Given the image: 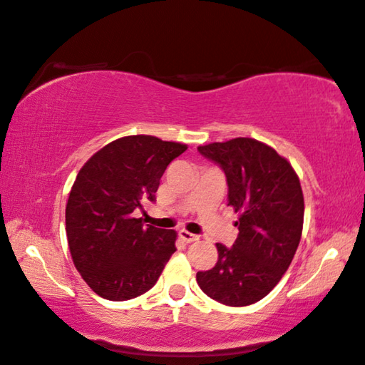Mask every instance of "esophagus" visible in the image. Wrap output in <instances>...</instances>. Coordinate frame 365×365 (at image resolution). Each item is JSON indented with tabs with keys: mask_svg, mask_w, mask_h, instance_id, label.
Listing matches in <instances>:
<instances>
[{
	"mask_svg": "<svg viewBox=\"0 0 365 365\" xmlns=\"http://www.w3.org/2000/svg\"><path fill=\"white\" fill-rule=\"evenodd\" d=\"M178 236H180L182 241H185V242H195V241H198V239H200V236L192 235V232H188L187 230L178 231Z\"/></svg>",
	"mask_w": 365,
	"mask_h": 365,
	"instance_id": "34e87169",
	"label": "esophagus"
}]
</instances>
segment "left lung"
I'll return each instance as SVG.
<instances>
[{
	"mask_svg": "<svg viewBox=\"0 0 365 365\" xmlns=\"http://www.w3.org/2000/svg\"><path fill=\"white\" fill-rule=\"evenodd\" d=\"M198 150L225 172L227 205L239 213V235L232 247L216 244V265L198 272L197 282L216 302L247 307L269 295L290 267L303 230L302 185L285 157L251 138Z\"/></svg>",
	"mask_w": 365,
	"mask_h": 365,
	"instance_id": "left-lung-1",
	"label": "left lung"
}]
</instances>
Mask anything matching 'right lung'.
Wrapping results in <instances>:
<instances>
[{
  "label": "right lung",
  "instance_id": "obj_1",
  "mask_svg": "<svg viewBox=\"0 0 365 365\" xmlns=\"http://www.w3.org/2000/svg\"><path fill=\"white\" fill-rule=\"evenodd\" d=\"M187 144L154 135H126L106 144L80 168L65 231L73 264L96 295L124 302L159 280L175 252L177 232L144 226L133 211L154 201L167 165Z\"/></svg>",
  "mask_w": 365,
  "mask_h": 365
}]
</instances>
